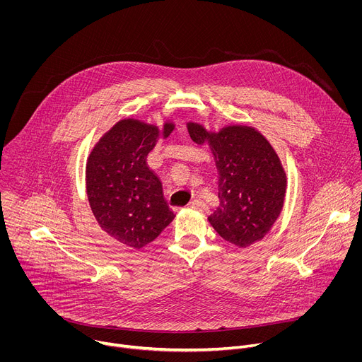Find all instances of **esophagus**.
<instances>
[{
  "instance_id": "1",
  "label": "esophagus",
  "mask_w": 362,
  "mask_h": 362,
  "mask_svg": "<svg viewBox=\"0 0 362 362\" xmlns=\"http://www.w3.org/2000/svg\"><path fill=\"white\" fill-rule=\"evenodd\" d=\"M190 206H194V208H200V209H208V206H206V203L200 199H193L190 203Z\"/></svg>"
}]
</instances>
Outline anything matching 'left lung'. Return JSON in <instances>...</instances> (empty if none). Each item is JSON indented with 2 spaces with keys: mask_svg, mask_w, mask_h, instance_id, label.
Instances as JSON below:
<instances>
[{
  "mask_svg": "<svg viewBox=\"0 0 362 362\" xmlns=\"http://www.w3.org/2000/svg\"><path fill=\"white\" fill-rule=\"evenodd\" d=\"M190 139L208 144L218 169L219 206L208 218L226 242L249 247L278 221L286 194V172L269 140L252 126L236 123L218 132L186 123Z\"/></svg>",
  "mask_w": 362,
  "mask_h": 362,
  "instance_id": "8db88e82",
  "label": "left lung"
}]
</instances>
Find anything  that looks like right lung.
<instances>
[{
	"label": "right lung",
	"instance_id": "right-lung-1",
	"mask_svg": "<svg viewBox=\"0 0 362 362\" xmlns=\"http://www.w3.org/2000/svg\"><path fill=\"white\" fill-rule=\"evenodd\" d=\"M173 129L172 120L159 127L122 119L97 140L87 158L90 209L101 230L127 247L140 250L175 219L160 180L146 165L147 154Z\"/></svg>",
	"mask_w": 362,
	"mask_h": 362
}]
</instances>
